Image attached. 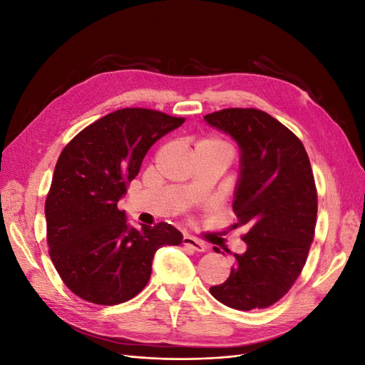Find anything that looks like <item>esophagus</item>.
<instances>
[{"label":"esophagus","mask_w":365,"mask_h":365,"mask_svg":"<svg viewBox=\"0 0 365 365\" xmlns=\"http://www.w3.org/2000/svg\"><path fill=\"white\" fill-rule=\"evenodd\" d=\"M182 244H184V245H187V247L193 248V250H195V251H197V252H204V251L207 250V247H205L204 242L197 240V239H195V237H192V236H184V239H182Z\"/></svg>","instance_id":"1"}]
</instances>
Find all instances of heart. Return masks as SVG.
Returning a JSON list of instances; mask_svg holds the SVG:
<instances>
[{"label": "heart", "mask_w": 365, "mask_h": 365, "mask_svg": "<svg viewBox=\"0 0 365 365\" xmlns=\"http://www.w3.org/2000/svg\"><path fill=\"white\" fill-rule=\"evenodd\" d=\"M200 145H205V146H220V145H224V143L219 141V140H215V138H208V140L201 141ZM200 145H197V146H200Z\"/></svg>", "instance_id": "b5f03b06"}]
</instances>
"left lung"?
I'll list each match as a JSON object with an SVG mask.
<instances>
[{"mask_svg": "<svg viewBox=\"0 0 365 365\" xmlns=\"http://www.w3.org/2000/svg\"><path fill=\"white\" fill-rule=\"evenodd\" d=\"M204 120L237 143L233 210L236 227L248 228L247 251L235 254L230 277L210 294L239 311L268 307L291 289L312 244L318 204L311 161L303 143L259 109L230 108Z\"/></svg>", "mask_w": 365, "mask_h": 365, "instance_id": "left-lung-1", "label": "left lung"}]
</instances>
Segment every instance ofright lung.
Listing matches in <instances>:
<instances>
[{
    "label": "right lung",
    "mask_w": 365,
    "mask_h": 365,
    "mask_svg": "<svg viewBox=\"0 0 365 365\" xmlns=\"http://www.w3.org/2000/svg\"><path fill=\"white\" fill-rule=\"evenodd\" d=\"M184 118L125 108L94 121L63 148L46 200L50 257L67 288L113 306L148 284L158 248L180 245L175 227H130L118 201L153 143Z\"/></svg>",
    "instance_id": "right-lung-1"
}]
</instances>
